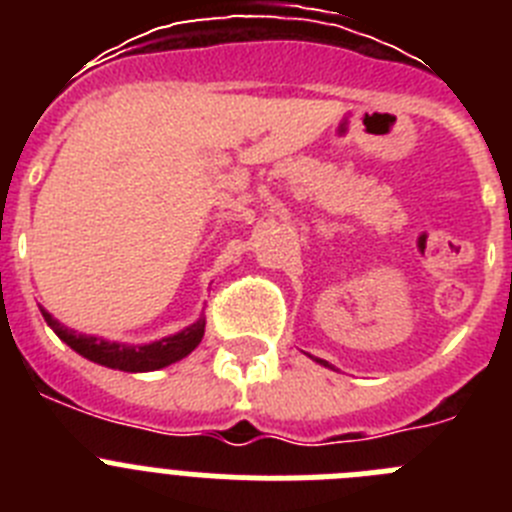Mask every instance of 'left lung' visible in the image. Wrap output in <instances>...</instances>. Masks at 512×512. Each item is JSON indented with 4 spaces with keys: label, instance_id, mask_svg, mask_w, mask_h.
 <instances>
[{
    "label": "left lung",
    "instance_id": "left-lung-1",
    "mask_svg": "<svg viewBox=\"0 0 512 512\" xmlns=\"http://www.w3.org/2000/svg\"><path fill=\"white\" fill-rule=\"evenodd\" d=\"M315 361H320V364H325V361H323V359H315ZM325 366H328V364H325Z\"/></svg>",
    "mask_w": 512,
    "mask_h": 512
}]
</instances>
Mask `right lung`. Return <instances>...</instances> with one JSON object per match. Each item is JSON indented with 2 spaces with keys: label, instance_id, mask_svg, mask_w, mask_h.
Returning <instances> with one entry per match:
<instances>
[{
  "label": "right lung",
  "instance_id": "obj_1",
  "mask_svg": "<svg viewBox=\"0 0 512 512\" xmlns=\"http://www.w3.org/2000/svg\"><path fill=\"white\" fill-rule=\"evenodd\" d=\"M43 318L56 330V336L63 343H69L76 354L94 361V364L120 369V372H156V369H164V366L192 354L194 348L200 346L202 336H205V320H197L194 325L184 328L182 333L164 338V341L148 343V346H128V343H110L94 336H81L76 330L58 323L51 312L45 310Z\"/></svg>",
  "mask_w": 512,
  "mask_h": 512
}]
</instances>
